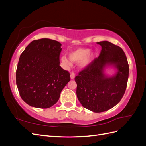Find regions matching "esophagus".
I'll use <instances>...</instances> for the list:
<instances>
[{"label": "esophagus", "mask_w": 146, "mask_h": 146, "mask_svg": "<svg viewBox=\"0 0 146 146\" xmlns=\"http://www.w3.org/2000/svg\"><path fill=\"white\" fill-rule=\"evenodd\" d=\"M70 78H71L72 80H73V79L75 78V74L73 72L70 73Z\"/></svg>", "instance_id": "1"}]
</instances>
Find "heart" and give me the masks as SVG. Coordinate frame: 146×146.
<instances>
[{
	"mask_svg": "<svg viewBox=\"0 0 146 146\" xmlns=\"http://www.w3.org/2000/svg\"><path fill=\"white\" fill-rule=\"evenodd\" d=\"M69 56L72 62L78 63L80 68L85 69L89 67L93 62L96 58V53L93 51H90L88 48H79L70 52ZM61 61L66 66L72 65L71 62L66 56L61 57Z\"/></svg>",
	"mask_w": 146,
	"mask_h": 146,
	"instance_id": "heart-1",
	"label": "heart"
}]
</instances>
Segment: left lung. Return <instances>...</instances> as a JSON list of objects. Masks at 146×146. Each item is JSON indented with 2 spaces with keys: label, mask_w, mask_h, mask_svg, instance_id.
<instances>
[{
  "label": "left lung",
  "mask_w": 146,
  "mask_h": 146,
  "mask_svg": "<svg viewBox=\"0 0 146 146\" xmlns=\"http://www.w3.org/2000/svg\"><path fill=\"white\" fill-rule=\"evenodd\" d=\"M102 47L100 54L92 64L75 78L77 96L83 107L94 113H101L116 105L125 93L129 74L126 55L122 48L108 41L97 42ZM117 70L112 76L105 69Z\"/></svg>",
  "instance_id": "8db88e82"
}]
</instances>
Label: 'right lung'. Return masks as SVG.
<instances>
[{
	"label": "right lung",
	"instance_id": "right-lung-1",
	"mask_svg": "<svg viewBox=\"0 0 146 146\" xmlns=\"http://www.w3.org/2000/svg\"><path fill=\"white\" fill-rule=\"evenodd\" d=\"M61 46L58 41L43 38L31 42L21 54L16 85L22 99L30 106L50 108L70 81V74L60 66Z\"/></svg>",
	"mask_w": 146,
	"mask_h": 146
}]
</instances>
